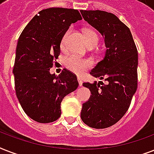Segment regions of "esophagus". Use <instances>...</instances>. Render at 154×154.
I'll return each mask as SVG.
<instances>
[{
	"instance_id": "1",
	"label": "esophagus",
	"mask_w": 154,
	"mask_h": 154,
	"mask_svg": "<svg viewBox=\"0 0 154 154\" xmlns=\"http://www.w3.org/2000/svg\"><path fill=\"white\" fill-rule=\"evenodd\" d=\"M77 81H78V83H79L80 86H82V83H83V82H82L81 77H79V76L77 77Z\"/></svg>"
}]
</instances>
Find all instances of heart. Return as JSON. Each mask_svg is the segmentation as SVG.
Here are the masks:
<instances>
[{
  "mask_svg": "<svg viewBox=\"0 0 154 154\" xmlns=\"http://www.w3.org/2000/svg\"><path fill=\"white\" fill-rule=\"evenodd\" d=\"M70 32H71V29L66 31L64 33L61 41H60V49L64 50L66 47V43H67L68 37L69 36ZM85 37H86V41L88 45H97L99 42V37L98 35L97 34L96 32L91 30H88L85 32ZM92 62L88 59H83V58H80L77 56L72 55L69 57L65 60V66L67 67L68 69L70 71L77 73V74H81L85 70L91 67Z\"/></svg>",
  "mask_w": 154,
  "mask_h": 154,
  "instance_id": "1",
  "label": "heart"
}]
</instances>
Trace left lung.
<instances>
[{
  "instance_id": "1",
  "label": "left lung",
  "mask_w": 154,
  "mask_h": 154,
  "mask_svg": "<svg viewBox=\"0 0 154 154\" xmlns=\"http://www.w3.org/2000/svg\"><path fill=\"white\" fill-rule=\"evenodd\" d=\"M85 20L101 32L106 46L104 57L90 74L105 79L91 84L83 83L91 94L82 105V122L94 129L116 124L129 109L137 88L138 53L131 32L111 13L81 10Z\"/></svg>"
}]
</instances>
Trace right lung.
Listing matches in <instances>:
<instances>
[{"mask_svg":"<svg viewBox=\"0 0 154 154\" xmlns=\"http://www.w3.org/2000/svg\"><path fill=\"white\" fill-rule=\"evenodd\" d=\"M82 19L77 9H43L19 37L13 70L16 94L23 110L35 122L57 120L63 98L78 87L77 76L67 69L58 76L49 69L60 55L64 33L72 23Z\"/></svg>","mask_w":154,"mask_h":154,"instance_id":"1","label":"right lung"}]
</instances>
